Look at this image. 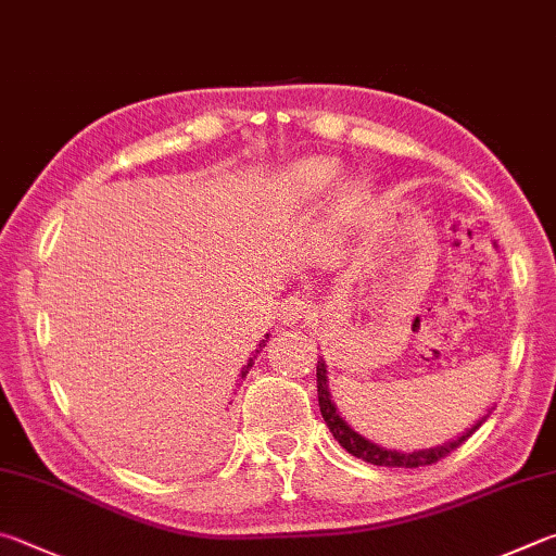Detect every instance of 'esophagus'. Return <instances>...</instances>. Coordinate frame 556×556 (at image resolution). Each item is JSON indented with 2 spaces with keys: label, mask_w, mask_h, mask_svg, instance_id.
<instances>
[{
  "label": "esophagus",
  "mask_w": 556,
  "mask_h": 556,
  "mask_svg": "<svg viewBox=\"0 0 556 556\" xmlns=\"http://www.w3.org/2000/svg\"><path fill=\"white\" fill-rule=\"evenodd\" d=\"M311 301L304 294H291L289 299H285V304L279 308V316L281 320H289V323H299V320H306L311 316Z\"/></svg>",
  "instance_id": "esophagus-1"
}]
</instances>
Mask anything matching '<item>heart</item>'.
I'll return each mask as SVG.
<instances>
[{
  "label": "heart",
  "mask_w": 556,
  "mask_h": 556,
  "mask_svg": "<svg viewBox=\"0 0 556 556\" xmlns=\"http://www.w3.org/2000/svg\"><path fill=\"white\" fill-rule=\"evenodd\" d=\"M340 177V163L332 157H308L304 163L294 165V169L289 173V191L294 194V199L306 201L323 194V191L330 189L336 185ZM369 194V185L367 181H355L342 189V194L338 199V211L340 216H350L365 204V199Z\"/></svg>",
  "instance_id": "1"
}]
</instances>
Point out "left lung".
I'll return each mask as SVG.
<instances>
[{
  "label": "left lung",
  "mask_w": 556,
  "mask_h": 556,
  "mask_svg": "<svg viewBox=\"0 0 556 556\" xmlns=\"http://www.w3.org/2000/svg\"><path fill=\"white\" fill-rule=\"evenodd\" d=\"M328 371L326 365H323V359L316 365V381H318V406H320V416L326 420V426L330 428L332 438H336L342 447H345L352 457L357 459H365L369 464H377V467H401V469H418V467H430V464H435L440 459H445L450 452L457 450L459 445H464L473 432L479 430V426L483 420H479L477 426L471 430L464 432L462 438H457L454 442H447V445L435 447V450H422V452H391V450H381L377 445H371L369 440H365L362 435H357L355 430L348 428V422L338 416L336 410V403L330 401V391H328Z\"/></svg>",
  "instance_id": "1"
}]
</instances>
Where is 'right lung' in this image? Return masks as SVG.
Masks as SVG:
<instances>
[{
    "label": "right lung",
    "mask_w": 556,
    "mask_h": 556,
    "mask_svg": "<svg viewBox=\"0 0 556 556\" xmlns=\"http://www.w3.org/2000/svg\"><path fill=\"white\" fill-rule=\"evenodd\" d=\"M260 348H262V345H260ZM250 367H252V359H250V362H248V367H245V369H243V377H245V375H248V369H250Z\"/></svg>",
    "instance_id": "obj_1"
}]
</instances>
